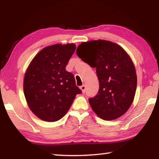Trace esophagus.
<instances>
[{
    "label": "esophagus",
    "instance_id": "obj_1",
    "mask_svg": "<svg viewBox=\"0 0 159 159\" xmlns=\"http://www.w3.org/2000/svg\"><path fill=\"white\" fill-rule=\"evenodd\" d=\"M80 90H82V93H84L85 92V88H85V85H83L80 86Z\"/></svg>",
    "mask_w": 159,
    "mask_h": 159
}]
</instances>
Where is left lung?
I'll return each mask as SVG.
<instances>
[{"label": "left lung", "instance_id": "obj_1", "mask_svg": "<svg viewBox=\"0 0 159 159\" xmlns=\"http://www.w3.org/2000/svg\"><path fill=\"white\" fill-rule=\"evenodd\" d=\"M76 54L96 68L99 91L88 99L94 112L105 120L121 116L133 103L137 88L135 68L127 52L116 43L98 40L82 43Z\"/></svg>", "mask_w": 159, "mask_h": 159}]
</instances>
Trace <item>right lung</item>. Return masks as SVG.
Instances as JSON below:
<instances>
[{"instance_id": "add662e5", "label": "right lung", "mask_w": 159, "mask_h": 159, "mask_svg": "<svg viewBox=\"0 0 159 159\" xmlns=\"http://www.w3.org/2000/svg\"><path fill=\"white\" fill-rule=\"evenodd\" d=\"M76 45L55 44L45 47L35 56L24 79V93L31 111L48 122L61 119L77 94L74 75L65 69Z\"/></svg>"}]
</instances>
